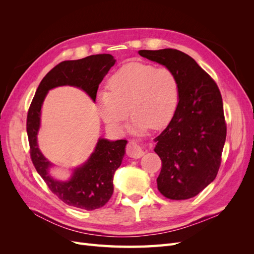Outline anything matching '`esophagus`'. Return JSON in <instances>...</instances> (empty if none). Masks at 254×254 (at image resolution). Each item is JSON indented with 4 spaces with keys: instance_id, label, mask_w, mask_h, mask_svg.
<instances>
[{
    "instance_id": "34e87169",
    "label": "esophagus",
    "mask_w": 254,
    "mask_h": 254,
    "mask_svg": "<svg viewBox=\"0 0 254 254\" xmlns=\"http://www.w3.org/2000/svg\"><path fill=\"white\" fill-rule=\"evenodd\" d=\"M126 151H127V155L129 157L134 158V159L141 158L142 156H144V153H145V151L143 150V148L141 147V146L137 144L136 142H134V141H129L128 142Z\"/></svg>"
}]
</instances>
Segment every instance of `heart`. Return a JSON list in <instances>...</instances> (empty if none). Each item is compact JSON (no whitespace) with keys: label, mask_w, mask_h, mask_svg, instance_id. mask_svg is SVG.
I'll return each mask as SVG.
<instances>
[{"label":"heart","mask_w":254,"mask_h":254,"mask_svg":"<svg viewBox=\"0 0 254 254\" xmlns=\"http://www.w3.org/2000/svg\"><path fill=\"white\" fill-rule=\"evenodd\" d=\"M108 88L109 91L97 93V111L106 124L118 131L128 118L129 108L134 114L131 132L163 128L178 109L179 82L166 67L127 64L111 76Z\"/></svg>","instance_id":"1"}]
</instances>
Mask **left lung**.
I'll list each match as a JSON object with an SVG mask.
<instances>
[{"mask_svg":"<svg viewBox=\"0 0 254 254\" xmlns=\"http://www.w3.org/2000/svg\"><path fill=\"white\" fill-rule=\"evenodd\" d=\"M139 54L171 70L179 82L178 109L158 135L155 150L162 161L158 190L184 200L216 178L227 135L224 106L215 81L196 61L178 50H142Z\"/></svg>","mask_w":254,"mask_h":254,"instance_id":"1","label":"left lung"}]
</instances>
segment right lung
<instances>
[{
	"label": "right lung",
	"instance_id": "right-lung-1",
	"mask_svg": "<svg viewBox=\"0 0 254 254\" xmlns=\"http://www.w3.org/2000/svg\"><path fill=\"white\" fill-rule=\"evenodd\" d=\"M115 61L110 54H99L60 63L41 80L27 114L26 127L30 157L38 174L60 200L81 210H96L111 198L113 176L125 156L127 141H111L99 137L93 152L86 162L73 168L67 180H58L51 175L54 164L43 156L38 145L42 105L50 90L63 86L78 88L95 102L99 83Z\"/></svg>",
	"mask_w": 254,
	"mask_h": 254
}]
</instances>
